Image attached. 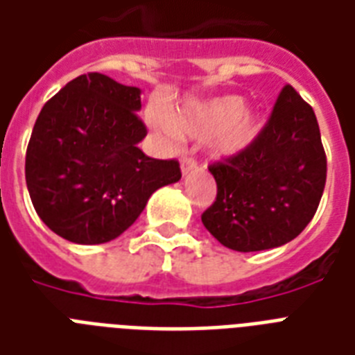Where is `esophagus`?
<instances>
[{"label":"esophagus","mask_w":355,"mask_h":355,"mask_svg":"<svg viewBox=\"0 0 355 355\" xmlns=\"http://www.w3.org/2000/svg\"><path fill=\"white\" fill-rule=\"evenodd\" d=\"M195 167H197V160L191 158V156H184L182 160H180V169H182L184 175H188L189 171H193Z\"/></svg>","instance_id":"34e87169"}]
</instances>
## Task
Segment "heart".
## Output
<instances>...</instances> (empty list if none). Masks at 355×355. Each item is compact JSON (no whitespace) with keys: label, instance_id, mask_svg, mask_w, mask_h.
<instances>
[{"label":"heart","instance_id":"1","mask_svg":"<svg viewBox=\"0 0 355 355\" xmlns=\"http://www.w3.org/2000/svg\"><path fill=\"white\" fill-rule=\"evenodd\" d=\"M149 123L169 141H178L180 136L211 138V150L219 158L236 156L248 149L263 127L261 116L252 108L243 107V99L237 96L188 103L173 121L155 112L149 116Z\"/></svg>","mask_w":355,"mask_h":355}]
</instances>
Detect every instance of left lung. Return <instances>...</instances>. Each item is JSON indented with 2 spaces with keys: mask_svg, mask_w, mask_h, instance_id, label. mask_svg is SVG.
I'll list each match as a JSON object with an SVG mask.
<instances>
[{
  "mask_svg": "<svg viewBox=\"0 0 355 355\" xmlns=\"http://www.w3.org/2000/svg\"><path fill=\"white\" fill-rule=\"evenodd\" d=\"M208 169L217 197L202 225L217 241L237 252L286 245L308 227L324 191L326 153L313 108L286 85L254 144Z\"/></svg>",
  "mask_w": 355,
  "mask_h": 355,
  "instance_id": "1",
  "label": "left lung"
}]
</instances>
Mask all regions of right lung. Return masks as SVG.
Here are the masks:
<instances>
[{
	"instance_id": "1",
	"label": "right lung",
	"mask_w": 355,
	"mask_h": 355,
	"mask_svg": "<svg viewBox=\"0 0 355 355\" xmlns=\"http://www.w3.org/2000/svg\"><path fill=\"white\" fill-rule=\"evenodd\" d=\"M139 88L103 73L69 80L44 105L25 155L36 214L57 236L97 245L121 236L156 189L178 182L177 160H156L138 144L147 136Z\"/></svg>"
}]
</instances>
